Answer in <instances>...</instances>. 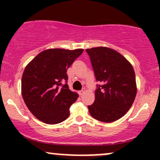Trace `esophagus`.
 <instances>
[{
    "label": "esophagus",
    "mask_w": 160,
    "mask_h": 160,
    "mask_svg": "<svg viewBox=\"0 0 160 160\" xmlns=\"http://www.w3.org/2000/svg\"><path fill=\"white\" fill-rule=\"evenodd\" d=\"M85 92H86V89H82V90H80V92H79V95H82V94H83V93H85Z\"/></svg>",
    "instance_id": "34e87169"
}]
</instances>
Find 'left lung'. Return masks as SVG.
Wrapping results in <instances>:
<instances>
[{"mask_svg": "<svg viewBox=\"0 0 160 160\" xmlns=\"http://www.w3.org/2000/svg\"><path fill=\"white\" fill-rule=\"evenodd\" d=\"M98 85L95 102L88 106L93 118L104 122L116 121L127 113L137 94L132 64L120 52L105 47L86 49Z\"/></svg>", "mask_w": 160, "mask_h": 160, "instance_id": "1", "label": "left lung"}]
</instances>
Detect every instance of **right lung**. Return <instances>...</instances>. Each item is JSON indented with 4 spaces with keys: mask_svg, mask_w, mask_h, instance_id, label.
Segmentation results:
<instances>
[{
    "mask_svg": "<svg viewBox=\"0 0 160 160\" xmlns=\"http://www.w3.org/2000/svg\"><path fill=\"white\" fill-rule=\"evenodd\" d=\"M83 52L49 49L42 51L26 65L22 78V95L28 110L37 119L47 124L65 120L70 107L78 94L69 89L67 70Z\"/></svg>",
    "mask_w": 160,
    "mask_h": 160,
    "instance_id": "obj_1",
    "label": "right lung"
}]
</instances>
